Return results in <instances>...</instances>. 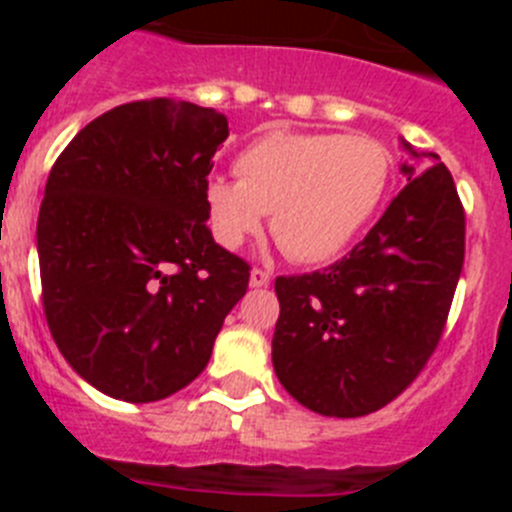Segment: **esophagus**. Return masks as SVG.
<instances>
[{
	"mask_svg": "<svg viewBox=\"0 0 512 512\" xmlns=\"http://www.w3.org/2000/svg\"><path fill=\"white\" fill-rule=\"evenodd\" d=\"M271 282V274L264 269H253L251 271V287H266Z\"/></svg>",
	"mask_w": 512,
	"mask_h": 512,
	"instance_id": "obj_1",
	"label": "esophagus"
}]
</instances>
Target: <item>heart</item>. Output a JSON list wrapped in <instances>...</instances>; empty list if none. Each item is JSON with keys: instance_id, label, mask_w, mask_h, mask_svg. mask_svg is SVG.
I'll return each instance as SVG.
<instances>
[{"instance_id": "b5f03b06", "label": "heart", "mask_w": 512, "mask_h": 512, "mask_svg": "<svg viewBox=\"0 0 512 512\" xmlns=\"http://www.w3.org/2000/svg\"><path fill=\"white\" fill-rule=\"evenodd\" d=\"M390 169L387 148L366 135L274 130L243 148L235 161L238 182L207 179L212 235L235 251L271 215V235L289 259L323 264L374 215Z\"/></svg>"}]
</instances>
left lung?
<instances>
[{"label": "left lung", "instance_id": "8db88e82", "mask_svg": "<svg viewBox=\"0 0 512 512\" xmlns=\"http://www.w3.org/2000/svg\"><path fill=\"white\" fill-rule=\"evenodd\" d=\"M402 164L408 184L364 241L323 271L277 277L271 361L284 390L328 418L395 400L441 341L464 266V207L451 171Z\"/></svg>", "mask_w": 512, "mask_h": 512}]
</instances>
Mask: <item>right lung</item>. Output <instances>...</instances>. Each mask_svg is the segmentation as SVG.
<instances>
[{"label":"right lung","instance_id":"right-lung-1","mask_svg":"<svg viewBox=\"0 0 512 512\" xmlns=\"http://www.w3.org/2000/svg\"><path fill=\"white\" fill-rule=\"evenodd\" d=\"M228 120L156 97L81 128L38 215L43 310L63 359L104 395L156 402L202 374L251 266L217 246L205 184Z\"/></svg>","mask_w":512,"mask_h":512}]
</instances>
